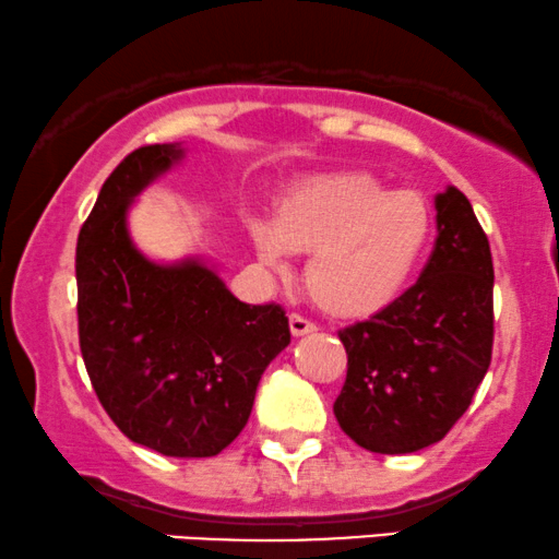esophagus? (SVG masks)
<instances>
[{
  "mask_svg": "<svg viewBox=\"0 0 559 559\" xmlns=\"http://www.w3.org/2000/svg\"><path fill=\"white\" fill-rule=\"evenodd\" d=\"M288 328H292V333L297 335V338H299V335H307V333L318 331V325H314L312 320H307L305 314H297V312L288 314Z\"/></svg>",
  "mask_w": 559,
  "mask_h": 559,
  "instance_id": "esophagus-1",
  "label": "esophagus"
}]
</instances>
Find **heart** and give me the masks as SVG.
Returning a JSON list of instances; mask_svg holds the SVG:
<instances>
[{
	"mask_svg": "<svg viewBox=\"0 0 559 559\" xmlns=\"http://www.w3.org/2000/svg\"><path fill=\"white\" fill-rule=\"evenodd\" d=\"M435 234L429 200L390 190L367 171H341L281 200L273 226L254 221L260 258L281 265L284 250L309 254L305 286L322 312L372 318L406 292Z\"/></svg>",
	"mask_w": 559,
	"mask_h": 559,
	"instance_id": "1",
	"label": "heart"
}]
</instances>
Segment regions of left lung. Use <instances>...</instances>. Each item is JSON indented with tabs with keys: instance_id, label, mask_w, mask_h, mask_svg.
<instances>
[{
	"instance_id": "left-lung-1",
	"label": "left lung",
	"mask_w": 559,
	"mask_h": 559,
	"mask_svg": "<svg viewBox=\"0 0 559 559\" xmlns=\"http://www.w3.org/2000/svg\"><path fill=\"white\" fill-rule=\"evenodd\" d=\"M437 239L412 288L338 331L346 382L333 414L356 445L414 453L466 414L492 361L495 267L468 198L437 194Z\"/></svg>"
}]
</instances>
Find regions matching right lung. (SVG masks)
I'll use <instances>...</instances> for the list:
<instances>
[{
    "label": "right lung",
    "instance_id": "1",
    "mask_svg": "<svg viewBox=\"0 0 559 559\" xmlns=\"http://www.w3.org/2000/svg\"><path fill=\"white\" fill-rule=\"evenodd\" d=\"M181 151L143 145L100 187L78 237V335L111 421L171 459H211L250 419L260 374L292 341L281 305H245L200 262L132 247L127 205Z\"/></svg>",
    "mask_w": 559,
    "mask_h": 559
}]
</instances>
